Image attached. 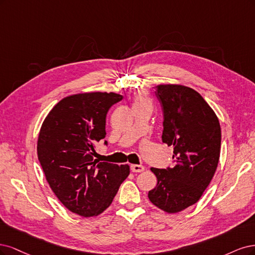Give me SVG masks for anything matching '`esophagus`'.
I'll list each match as a JSON object with an SVG mask.
<instances>
[{"label":"esophagus","mask_w":255,"mask_h":255,"mask_svg":"<svg viewBox=\"0 0 255 255\" xmlns=\"http://www.w3.org/2000/svg\"><path fill=\"white\" fill-rule=\"evenodd\" d=\"M131 170L134 172H141V171L145 170V166L137 165V164H132V165H131Z\"/></svg>","instance_id":"1"}]
</instances>
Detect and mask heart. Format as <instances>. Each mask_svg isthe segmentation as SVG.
I'll use <instances>...</instances> for the list:
<instances>
[{"label":"heart","mask_w":255,"mask_h":255,"mask_svg":"<svg viewBox=\"0 0 255 255\" xmlns=\"http://www.w3.org/2000/svg\"><path fill=\"white\" fill-rule=\"evenodd\" d=\"M134 108H138V107H145V106H151L150 100L148 96L146 95L143 91H137L134 94Z\"/></svg>","instance_id":"obj_1"}]
</instances>
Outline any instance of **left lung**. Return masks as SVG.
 I'll list each match as a JSON object with an SVG mask.
<instances>
[{"label":"left lung","mask_w":255,"mask_h":255,"mask_svg":"<svg viewBox=\"0 0 255 255\" xmlns=\"http://www.w3.org/2000/svg\"><path fill=\"white\" fill-rule=\"evenodd\" d=\"M155 88L164 117L162 142L174 147V166L150 168L158 183L148 198L174 214L195 204L210 184L220 157L221 130L214 110L194 89L172 84Z\"/></svg>","instance_id":"1"}]
</instances>
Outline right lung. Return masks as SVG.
<instances>
[{"label":"right lung","mask_w":255,"mask_h":255,"mask_svg":"<svg viewBox=\"0 0 255 255\" xmlns=\"http://www.w3.org/2000/svg\"><path fill=\"white\" fill-rule=\"evenodd\" d=\"M122 98L114 92L67 96L40 128L37 152L46 181L64 207L79 216L102 214L130 172L128 164L94 159L95 144L106 136L107 113Z\"/></svg>","instance_id":"obj_1"}]
</instances>
